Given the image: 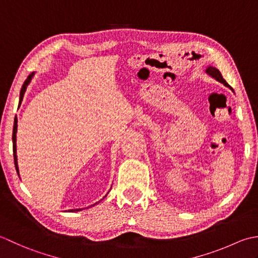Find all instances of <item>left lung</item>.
<instances>
[{
  "label": "left lung",
  "mask_w": 258,
  "mask_h": 258,
  "mask_svg": "<svg viewBox=\"0 0 258 258\" xmlns=\"http://www.w3.org/2000/svg\"><path fill=\"white\" fill-rule=\"evenodd\" d=\"M206 72L208 73L209 76H212L214 79H216L217 81H219V82H222L223 85H225L226 87H229V85L227 82H226V80L225 79L223 78V76H222V73L219 72V70L218 69H216V68H214V67H208L207 69H206ZM230 88V87H229ZM232 89V88H230ZM233 90V89H232Z\"/></svg>",
  "instance_id": "8db88e82"
}]
</instances>
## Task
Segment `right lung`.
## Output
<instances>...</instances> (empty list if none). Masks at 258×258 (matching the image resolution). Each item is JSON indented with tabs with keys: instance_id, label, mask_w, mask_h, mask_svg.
Wrapping results in <instances>:
<instances>
[{
	"instance_id": "right-lung-1",
	"label": "right lung",
	"mask_w": 258,
	"mask_h": 258,
	"mask_svg": "<svg viewBox=\"0 0 258 258\" xmlns=\"http://www.w3.org/2000/svg\"><path fill=\"white\" fill-rule=\"evenodd\" d=\"M33 73H31V75L26 78V80L24 81L23 86H22V89H21V92H20V103L21 101H22L23 99V96H24V92L26 90V87H28V85L31 81V78H32ZM17 131H18V119L17 117H15L14 119V125H13V135H12V140H13V156H14V165H15V169H17V172L19 175V167H18V157H17ZM79 210L81 209H70L69 212L70 213H73V212H79Z\"/></svg>"
}]
</instances>
